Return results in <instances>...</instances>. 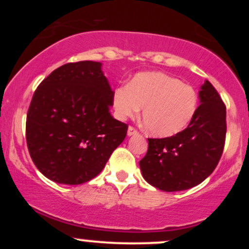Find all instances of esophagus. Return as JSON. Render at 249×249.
<instances>
[{
    "mask_svg": "<svg viewBox=\"0 0 249 249\" xmlns=\"http://www.w3.org/2000/svg\"><path fill=\"white\" fill-rule=\"evenodd\" d=\"M139 132H138V130H136V128H134L133 126H130L128 127V130H127V136H136V134H138Z\"/></svg>",
    "mask_w": 249,
    "mask_h": 249,
    "instance_id": "34e87169",
    "label": "esophagus"
}]
</instances>
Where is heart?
Wrapping results in <instances>:
<instances>
[{
	"label": "heart",
	"mask_w": 249,
	"mask_h": 249,
	"mask_svg": "<svg viewBox=\"0 0 249 249\" xmlns=\"http://www.w3.org/2000/svg\"><path fill=\"white\" fill-rule=\"evenodd\" d=\"M199 97L196 89L164 72H141L127 87L112 93L115 116L121 121L138 116L157 137H172L184 131L196 117Z\"/></svg>",
	"instance_id": "b5f03b06"
}]
</instances>
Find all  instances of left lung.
I'll return each instance as SVG.
<instances>
[{
	"instance_id": "1",
	"label": "left lung",
	"mask_w": 249,
	"mask_h": 249,
	"mask_svg": "<svg viewBox=\"0 0 249 249\" xmlns=\"http://www.w3.org/2000/svg\"><path fill=\"white\" fill-rule=\"evenodd\" d=\"M196 117L184 131L166 138H148L146 156L139 161L150 185L177 192L196 186L213 172L226 139V107L206 81L199 91Z\"/></svg>"
}]
</instances>
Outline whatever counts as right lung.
Listing matches in <instances>:
<instances>
[{
  "label": "right lung",
  "instance_id": "right-lung-1",
  "mask_svg": "<svg viewBox=\"0 0 249 249\" xmlns=\"http://www.w3.org/2000/svg\"><path fill=\"white\" fill-rule=\"evenodd\" d=\"M112 93L102 63H68L42 81L31 99L25 138L34 164L58 184L95 178L126 137L110 113Z\"/></svg>",
  "mask_w": 249,
  "mask_h": 249
}]
</instances>
